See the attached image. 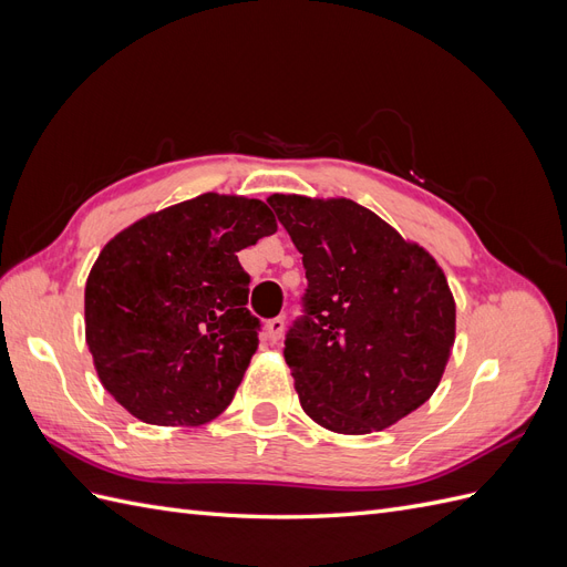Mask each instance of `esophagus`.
I'll return each instance as SVG.
<instances>
[{
  "mask_svg": "<svg viewBox=\"0 0 567 567\" xmlns=\"http://www.w3.org/2000/svg\"><path fill=\"white\" fill-rule=\"evenodd\" d=\"M284 329H286V321H284V317H274V319H269V321H267V326H265L267 338H269L271 342L281 340V336H284Z\"/></svg>",
  "mask_w": 567,
  "mask_h": 567,
  "instance_id": "obj_1",
  "label": "esophagus"
}]
</instances>
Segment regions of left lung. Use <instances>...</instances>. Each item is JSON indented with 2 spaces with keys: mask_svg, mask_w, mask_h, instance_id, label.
Instances as JSON below:
<instances>
[{
  "mask_svg": "<svg viewBox=\"0 0 567 567\" xmlns=\"http://www.w3.org/2000/svg\"><path fill=\"white\" fill-rule=\"evenodd\" d=\"M302 252V317L286 333L305 414L342 435L398 423L450 362L456 305L421 246L348 198H267Z\"/></svg>",
  "mask_w": 567,
  "mask_h": 567,
  "instance_id": "1",
  "label": "left lung"
}]
</instances>
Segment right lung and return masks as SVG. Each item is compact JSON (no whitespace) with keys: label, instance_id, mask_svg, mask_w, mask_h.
I'll use <instances>...</instances> for the list:
<instances>
[{"label":"right lung","instance_id":"obj_1","mask_svg":"<svg viewBox=\"0 0 567 567\" xmlns=\"http://www.w3.org/2000/svg\"><path fill=\"white\" fill-rule=\"evenodd\" d=\"M274 231L262 200L203 194L134 221L99 252L84 333L101 383L132 416L200 425L231 404L260 342L236 252Z\"/></svg>","mask_w":567,"mask_h":567}]
</instances>
